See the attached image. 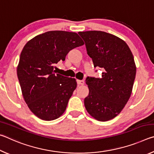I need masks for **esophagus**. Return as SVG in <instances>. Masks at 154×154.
<instances>
[{"label": "esophagus", "instance_id": "obj_1", "mask_svg": "<svg viewBox=\"0 0 154 154\" xmlns=\"http://www.w3.org/2000/svg\"><path fill=\"white\" fill-rule=\"evenodd\" d=\"M77 84L78 85H84V83H85V82L83 80H77Z\"/></svg>", "mask_w": 154, "mask_h": 154}]
</instances>
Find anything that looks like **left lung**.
I'll return each mask as SVG.
<instances>
[{
    "mask_svg": "<svg viewBox=\"0 0 154 154\" xmlns=\"http://www.w3.org/2000/svg\"><path fill=\"white\" fill-rule=\"evenodd\" d=\"M94 67L102 77H87L89 94L84 99L88 113L96 120H110L120 113L132 94L137 68L133 55L122 38L103 31L79 32Z\"/></svg>",
    "mask_w": 154,
    "mask_h": 154,
    "instance_id": "8db88e82",
    "label": "left lung"
}]
</instances>
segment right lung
I'll use <instances>...</instances> for the list:
<instances>
[{"instance_id":"1","label":"right lung","mask_w":154,"mask_h":154,"mask_svg":"<svg viewBox=\"0 0 154 154\" xmlns=\"http://www.w3.org/2000/svg\"><path fill=\"white\" fill-rule=\"evenodd\" d=\"M83 44L76 32L54 30L35 36L24 45L17 75L25 102L38 118L54 120L66 110L77 82L56 73L54 68L70 50Z\"/></svg>"}]
</instances>
